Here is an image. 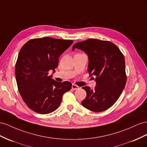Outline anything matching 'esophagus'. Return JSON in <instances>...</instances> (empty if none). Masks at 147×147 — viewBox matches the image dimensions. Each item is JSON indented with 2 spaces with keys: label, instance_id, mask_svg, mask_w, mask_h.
Wrapping results in <instances>:
<instances>
[{
  "label": "esophagus",
  "instance_id": "esophagus-1",
  "mask_svg": "<svg viewBox=\"0 0 147 147\" xmlns=\"http://www.w3.org/2000/svg\"><path fill=\"white\" fill-rule=\"evenodd\" d=\"M72 89H74V90H77V89H80V87H79L78 86H77L76 84H73V85H72Z\"/></svg>",
  "mask_w": 147,
  "mask_h": 147
}]
</instances>
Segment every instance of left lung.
Wrapping results in <instances>:
<instances>
[{
    "label": "left lung",
    "instance_id": "1",
    "mask_svg": "<svg viewBox=\"0 0 147 147\" xmlns=\"http://www.w3.org/2000/svg\"><path fill=\"white\" fill-rule=\"evenodd\" d=\"M75 48L80 49L88 55V71L96 82L94 89L89 86L82 88L87 93L82 105L92 112L108 109L117 100L126 84L123 55L111 41L97 39H88L75 43L73 51Z\"/></svg>",
    "mask_w": 147,
    "mask_h": 147
}]
</instances>
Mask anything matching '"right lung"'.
I'll use <instances>...</instances> for the list:
<instances>
[{"instance_id": "1", "label": "right lung", "mask_w": 147, "mask_h": 147, "mask_svg": "<svg viewBox=\"0 0 147 147\" xmlns=\"http://www.w3.org/2000/svg\"><path fill=\"white\" fill-rule=\"evenodd\" d=\"M74 41L43 37L28 41L22 47L16 65L19 93L27 106L36 113L47 114L57 109L64 94L72 87L48 76L58 66L59 57Z\"/></svg>"}]
</instances>
